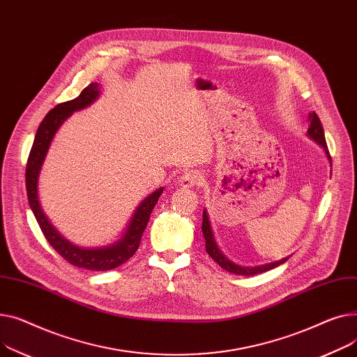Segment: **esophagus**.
I'll return each mask as SVG.
<instances>
[{
  "instance_id": "obj_1",
  "label": "esophagus",
  "mask_w": 357,
  "mask_h": 357,
  "mask_svg": "<svg viewBox=\"0 0 357 357\" xmlns=\"http://www.w3.org/2000/svg\"><path fill=\"white\" fill-rule=\"evenodd\" d=\"M203 180H204L203 173L199 170H195V172H188V173H184L183 176H180L178 184L181 187H195V185L202 184Z\"/></svg>"
}]
</instances>
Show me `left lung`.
Wrapping results in <instances>:
<instances>
[{"label":"left lung","mask_w":357,"mask_h":357,"mask_svg":"<svg viewBox=\"0 0 357 357\" xmlns=\"http://www.w3.org/2000/svg\"><path fill=\"white\" fill-rule=\"evenodd\" d=\"M308 122H310V127L307 131V135L312 139L316 141L320 146H323V150L328 158V161L331 162L330 154H328V149H327V144H326V138H324V130H323V125L320 118L317 116L316 112H310L308 114ZM202 232L206 241V250L208 257H211L216 264H219V266H222L223 269H226L230 274H236V275H245V277H250V275H257V274H262L265 271H269L272 268H277L281 264L287 262L289 259V257H285L280 261L275 262H271V264H264V265H258V266H242L238 265L235 262H232L230 259L226 258V255L222 252L219 245L216 243L215 239V234H213V229L211 225V220H208V215L207 211L204 208L203 211V223H202Z\"/></svg>","instance_id":"8db88e82"}]
</instances>
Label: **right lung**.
<instances>
[{"label":"right lung","instance_id":"right-lung-1","mask_svg":"<svg viewBox=\"0 0 357 357\" xmlns=\"http://www.w3.org/2000/svg\"><path fill=\"white\" fill-rule=\"evenodd\" d=\"M99 96V83H91L89 86H86L80 92L77 98L56 105V107L45 116V119L41 121L40 127L36 132L34 142L27 161L26 187L31 212L36 216L41 232H43L47 242L53 246L56 252L75 266L89 271H109L122 265L123 262H127L137 252L144 229L146 223H149L150 215L154 206L157 204L164 187L157 188L155 192L146 196L135 207L130 222L127 223V227H125L118 241L99 248L77 246L63 236L49 220L38 199V177L41 173V167L45 164L47 151L57 130L60 128V125L73 112L88 108Z\"/></svg>","mask_w":357,"mask_h":357}]
</instances>
